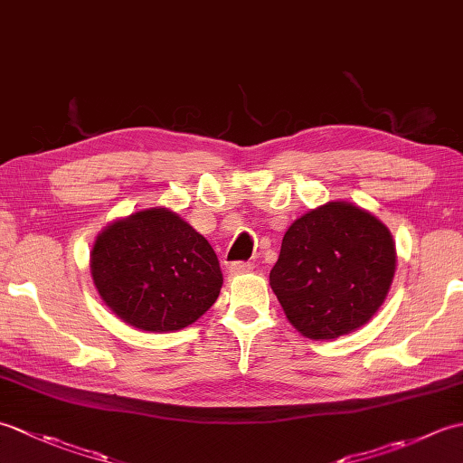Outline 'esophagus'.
<instances>
[{"instance_id":"obj_1","label":"esophagus","mask_w":463,"mask_h":463,"mask_svg":"<svg viewBox=\"0 0 463 463\" xmlns=\"http://www.w3.org/2000/svg\"><path fill=\"white\" fill-rule=\"evenodd\" d=\"M249 270H252L250 262H231L229 267H226V274H229V277H237V274L249 272Z\"/></svg>"}]
</instances>
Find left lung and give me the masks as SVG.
I'll list each match as a JSON object with an SVG mask.
<instances>
[{"label":"left lung","mask_w":463,"mask_h":463,"mask_svg":"<svg viewBox=\"0 0 463 463\" xmlns=\"http://www.w3.org/2000/svg\"><path fill=\"white\" fill-rule=\"evenodd\" d=\"M394 272L388 226L356 204L334 201L288 226L270 287L294 328L312 340H332L378 312Z\"/></svg>","instance_id":"left-lung-1"}]
</instances>
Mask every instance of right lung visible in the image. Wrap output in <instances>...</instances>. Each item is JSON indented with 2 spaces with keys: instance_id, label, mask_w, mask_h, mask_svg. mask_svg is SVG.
Returning a JSON list of instances; mask_svg holds the SVG:
<instances>
[{
  "instance_id": "right-lung-1",
  "label": "right lung",
  "mask_w": 463,
  "mask_h": 463,
  "mask_svg": "<svg viewBox=\"0 0 463 463\" xmlns=\"http://www.w3.org/2000/svg\"><path fill=\"white\" fill-rule=\"evenodd\" d=\"M90 267L107 307L145 332L186 328L213 307L222 287L209 241L161 206L105 226Z\"/></svg>"
}]
</instances>
